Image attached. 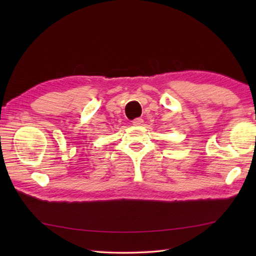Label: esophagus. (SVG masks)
Segmentation results:
<instances>
[{
  "mask_svg": "<svg viewBox=\"0 0 256 256\" xmlns=\"http://www.w3.org/2000/svg\"><path fill=\"white\" fill-rule=\"evenodd\" d=\"M133 125H136V126H138V125H142L144 123V120L140 118H134L132 121Z\"/></svg>",
  "mask_w": 256,
  "mask_h": 256,
  "instance_id": "1",
  "label": "esophagus"
}]
</instances>
